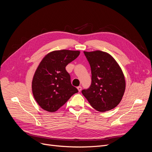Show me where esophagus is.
<instances>
[{
    "label": "esophagus",
    "instance_id": "obj_1",
    "mask_svg": "<svg viewBox=\"0 0 152 152\" xmlns=\"http://www.w3.org/2000/svg\"><path fill=\"white\" fill-rule=\"evenodd\" d=\"M77 89H78V91H79V92H80L81 90H82V87L81 86L77 87Z\"/></svg>",
    "mask_w": 152,
    "mask_h": 152
}]
</instances>
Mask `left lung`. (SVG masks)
I'll list each match as a JSON object with an SVG mask.
<instances>
[{"label": "left lung", "mask_w": 152, "mask_h": 152, "mask_svg": "<svg viewBox=\"0 0 152 152\" xmlns=\"http://www.w3.org/2000/svg\"><path fill=\"white\" fill-rule=\"evenodd\" d=\"M92 74L91 85L82 93L90 104L100 112L115 108L126 89V80L121 66L113 56L102 50L84 51Z\"/></svg>", "instance_id": "1"}]
</instances>
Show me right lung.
<instances>
[{"instance_id": "obj_1", "label": "right lung", "mask_w": 152, "mask_h": 152, "mask_svg": "<svg viewBox=\"0 0 152 152\" xmlns=\"http://www.w3.org/2000/svg\"><path fill=\"white\" fill-rule=\"evenodd\" d=\"M79 50H56L43 58L35 72L31 82L34 99L40 108L54 112L78 93L72 86L65 67L80 54Z\"/></svg>"}]
</instances>
